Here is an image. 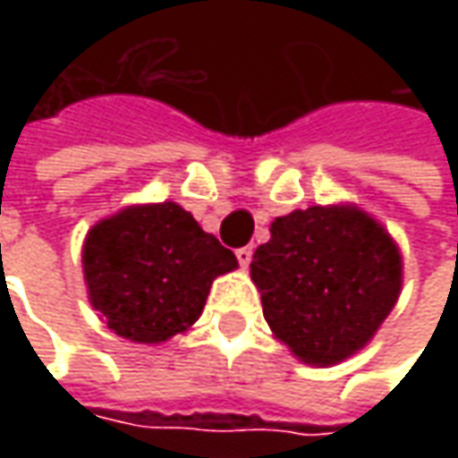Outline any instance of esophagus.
<instances>
[{
    "instance_id": "34e87169",
    "label": "esophagus",
    "mask_w": 458,
    "mask_h": 458,
    "mask_svg": "<svg viewBox=\"0 0 458 458\" xmlns=\"http://www.w3.org/2000/svg\"><path fill=\"white\" fill-rule=\"evenodd\" d=\"M237 259H239V265L247 270V265L252 262V247H242V250H237Z\"/></svg>"
}]
</instances>
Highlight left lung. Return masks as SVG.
Returning a JSON list of instances; mask_svg holds the SVG:
<instances>
[{"label": "left lung", "instance_id": "left-lung-1", "mask_svg": "<svg viewBox=\"0 0 458 458\" xmlns=\"http://www.w3.org/2000/svg\"><path fill=\"white\" fill-rule=\"evenodd\" d=\"M250 275L275 339L306 364L357 354L390 316L403 257L385 226L352 203L310 206L270 224Z\"/></svg>", "mask_w": 458, "mask_h": 458}]
</instances>
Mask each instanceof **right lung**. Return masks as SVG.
Returning <instances> with one entry per match:
<instances>
[{"label":"right lung","mask_w":458,"mask_h":458,"mask_svg":"<svg viewBox=\"0 0 458 458\" xmlns=\"http://www.w3.org/2000/svg\"><path fill=\"white\" fill-rule=\"evenodd\" d=\"M89 301L116 336L167 342L199 321L211 283L237 257L178 203H140L94 224L83 242Z\"/></svg>","instance_id":"right-lung-1"}]
</instances>
